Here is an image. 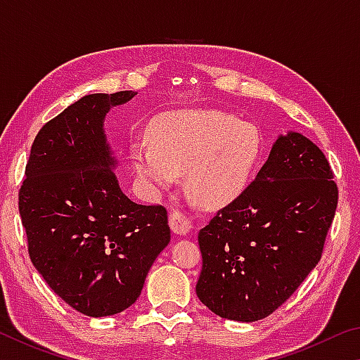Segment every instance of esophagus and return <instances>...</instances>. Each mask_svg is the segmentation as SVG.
I'll use <instances>...</instances> for the list:
<instances>
[{
  "label": "esophagus",
  "instance_id": "1",
  "mask_svg": "<svg viewBox=\"0 0 360 360\" xmlns=\"http://www.w3.org/2000/svg\"><path fill=\"white\" fill-rule=\"evenodd\" d=\"M169 227L176 235H186L192 230V219L187 212L181 210H173L169 212Z\"/></svg>",
  "mask_w": 360,
  "mask_h": 360
}]
</instances>
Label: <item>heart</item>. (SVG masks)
<instances>
[{
    "label": "heart",
    "instance_id": "heart-1",
    "mask_svg": "<svg viewBox=\"0 0 360 360\" xmlns=\"http://www.w3.org/2000/svg\"><path fill=\"white\" fill-rule=\"evenodd\" d=\"M262 154V136L219 111L168 114L154 130V143L133 148L136 172L150 187H168L186 173V188L203 206H224L241 195Z\"/></svg>",
    "mask_w": 360,
    "mask_h": 360
}]
</instances>
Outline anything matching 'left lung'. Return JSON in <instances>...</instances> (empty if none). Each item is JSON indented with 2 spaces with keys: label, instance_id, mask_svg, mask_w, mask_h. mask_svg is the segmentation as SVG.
Segmentation results:
<instances>
[{
  "label": "left lung",
  "instance_id": "1",
  "mask_svg": "<svg viewBox=\"0 0 360 360\" xmlns=\"http://www.w3.org/2000/svg\"><path fill=\"white\" fill-rule=\"evenodd\" d=\"M337 203L318 146L279 136L257 178L200 230V302L231 321L270 316L318 265Z\"/></svg>",
  "mask_w": 360,
  "mask_h": 360
}]
</instances>
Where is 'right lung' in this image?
Returning <instances> with one entry per match:
<instances>
[{
    "label": "right lung",
    "instance_id": "obj_1",
    "mask_svg": "<svg viewBox=\"0 0 360 360\" xmlns=\"http://www.w3.org/2000/svg\"><path fill=\"white\" fill-rule=\"evenodd\" d=\"M135 95H87L42 125L19 191L32 264L62 300L92 318L131 307L172 238L165 206L131 202L111 169L103 120Z\"/></svg>",
    "mask_w": 360,
    "mask_h": 360
}]
</instances>
